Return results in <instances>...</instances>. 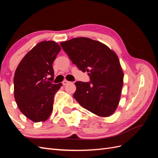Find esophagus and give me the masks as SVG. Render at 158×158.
<instances>
[{"label":"esophagus","mask_w":158,"mask_h":158,"mask_svg":"<svg viewBox=\"0 0 158 158\" xmlns=\"http://www.w3.org/2000/svg\"><path fill=\"white\" fill-rule=\"evenodd\" d=\"M69 83H70V82H69V81H67V80H64L63 82H62V84H63L64 85H66L68 84Z\"/></svg>","instance_id":"esophagus-1"}]
</instances>
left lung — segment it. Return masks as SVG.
I'll list each match as a JSON object with an SVG mask.
<instances>
[{"instance_id": "obj_1", "label": "left lung", "mask_w": 158, "mask_h": 158, "mask_svg": "<svg viewBox=\"0 0 158 158\" xmlns=\"http://www.w3.org/2000/svg\"><path fill=\"white\" fill-rule=\"evenodd\" d=\"M73 64L88 73L91 81H77L74 98L83 108L107 117L115 113L120 101L123 72L118 56L104 43L87 37L60 43Z\"/></svg>"}]
</instances>
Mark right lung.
<instances>
[{"label": "right lung", "mask_w": 158, "mask_h": 158, "mask_svg": "<svg viewBox=\"0 0 158 158\" xmlns=\"http://www.w3.org/2000/svg\"><path fill=\"white\" fill-rule=\"evenodd\" d=\"M61 50L55 41L39 42L26 53L15 70L14 97L18 108L27 118L37 123L45 122L53 110L54 96L62 83L48 81L54 71L52 64Z\"/></svg>", "instance_id": "1"}]
</instances>
